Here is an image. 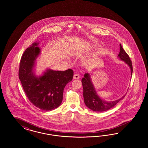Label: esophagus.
I'll return each mask as SVG.
<instances>
[{
	"label": "esophagus",
	"mask_w": 148,
	"mask_h": 148,
	"mask_svg": "<svg viewBox=\"0 0 148 148\" xmlns=\"http://www.w3.org/2000/svg\"><path fill=\"white\" fill-rule=\"evenodd\" d=\"M73 78H74V79H79L80 78V76H79V75L78 74H75L74 75Z\"/></svg>",
	"instance_id": "obj_1"
}]
</instances>
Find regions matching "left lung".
<instances>
[{
    "label": "left lung",
    "instance_id": "left-lung-1",
    "mask_svg": "<svg viewBox=\"0 0 148 148\" xmlns=\"http://www.w3.org/2000/svg\"><path fill=\"white\" fill-rule=\"evenodd\" d=\"M118 57L122 61L129 65L131 69V75L133 72V68L132 62L130 57L125 52V51L120 44V52L118 54ZM82 84L84 90V98L86 105L90 110L96 112H103L108 111L110 108H113L120 100L124 98V95L116 100L113 101H106L100 98L94 89L91 80L90 79V74L86 73L84 77L82 79Z\"/></svg>",
    "mask_w": 148,
    "mask_h": 148
}]
</instances>
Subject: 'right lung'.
<instances>
[{
  "instance_id": "add662e5",
  "label": "right lung",
  "mask_w": 148,
  "mask_h": 148,
  "mask_svg": "<svg viewBox=\"0 0 148 148\" xmlns=\"http://www.w3.org/2000/svg\"><path fill=\"white\" fill-rule=\"evenodd\" d=\"M38 43L27 48L21 59L18 76L25 93L35 106L45 111L54 110L61 105L63 90L71 81L73 71L47 70L44 75L36 77L32 72L35 61L40 53Z\"/></svg>"
}]
</instances>
